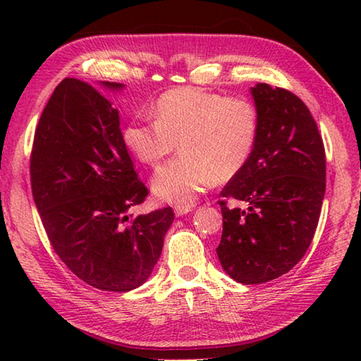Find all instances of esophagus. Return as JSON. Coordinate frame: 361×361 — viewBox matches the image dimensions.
<instances>
[{"label":"esophagus","mask_w":361,"mask_h":361,"mask_svg":"<svg viewBox=\"0 0 361 361\" xmlns=\"http://www.w3.org/2000/svg\"><path fill=\"white\" fill-rule=\"evenodd\" d=\"M192 208H194L192 204H178V206H175V214H176V217H183V216H186V214H189L190 211H192Z\"/></svg>","instance_id":"1"}]
</instances>
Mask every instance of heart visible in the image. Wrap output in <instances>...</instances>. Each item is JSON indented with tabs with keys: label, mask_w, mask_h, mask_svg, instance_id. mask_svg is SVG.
Masks as SVG:
<instances>
[{
	"label": "heart",
	"mask_w": 361,
	"mask_h": 361,
	"mask_svg": "<svg viewBox=\"0 0 361 361\" xmlns=\"http://www.w3.org/2000/svg\"><path fill=\"white\" fill-rule=\"evenodd\" d=\"M257 137V111L248 99L198 88L167 91L155 121H132L122 141L147 166H158L176 147L183 155L161 167L152 189L161 200L190 204L212 180L226 181L250 159Z\"/></svg>",
	"instance_id": "heart-1"
}]
</instances>
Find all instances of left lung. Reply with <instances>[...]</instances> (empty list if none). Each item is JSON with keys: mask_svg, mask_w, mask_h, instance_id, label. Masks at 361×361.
Masks as SVG:
<instances>
[{"mask_svg": "<svg viewBox=\"0 0 361 361\" xmlns=\"http://www.w3.org/2000/svg\"><path fill=\"white\" fill-rule=\"evenodd\" d=\"M255 149L220 195L224 233L217 256L240 283L290 271L310 247L326 192V153L315 119L290 91L256 83ZM228 197L249 203L228 209Z\"/></svg>", "mask_w": 361, "mask_h": 361, "instance_id": "8db88e82", "label": "left lung"}]
</instances>
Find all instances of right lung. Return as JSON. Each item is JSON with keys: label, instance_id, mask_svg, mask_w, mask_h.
I'll return each instance as SVG.
<instances>
[{"label": "right lung", "instance_id": "obj_1", "mask_svg": "<svg viewBox=\"0 0 361 361\" xmlns=\"http://www.w3.org/2000/svg\"><path fill=\"white\" fill-rule=\"evenodd\" d=\"M119 124L101 91L63 79L38 121L30 155L34 202L54 251L78 278L105 291H130L150 278L173 221L172 208L128 216L149 190Z\"/></svg>", "mask_w": 361, "mask_h": 361}]
</instances>
